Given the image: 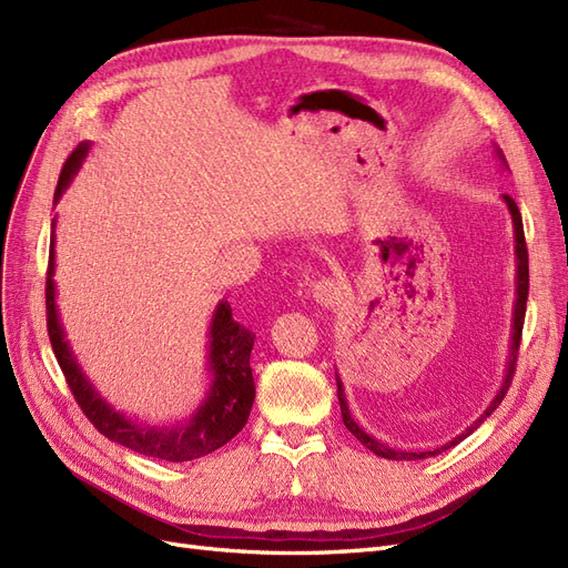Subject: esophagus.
I'll return each mask as SVG.
<instances>
[{"mask_svg": "<svg viewBox=\"0 0 568 568\" xmlns=\"http://www.w3.org/2000/svg\"><path fill=\"white\" fill-rule=\"evenodd\" d=\"M343 294H346V291H343L341 282H336V280L326 277V280H320L313 284V298L324 307H332V305L341 303Z\"/></svg>", "mask_w": 568, "mask_h": 568, "instance_id": "34e87169", "label": "esophagus"}]
</instances>
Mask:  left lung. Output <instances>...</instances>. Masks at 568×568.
<instances>
[{
	"instance_id": "obj_1",
	"label": "left lung",
	"mask_w": 568,
	"mask_h": 568,
	"mask_svg": "<svg viewBox=\"0 0 568 568\" xmlns=\"http://www.w3.org/2000/svg\"><path fill=\"white\" fill-rule=\"evenodd\" d=\"M493 153L495 159L500 161L503 170H509L507 165V159L505 153L497 149L493 144ZM503 201L507 205V211L511 215V227H514V257H517V280H514V284H517V288H514V294H517V301H514V313H511V343H509V355H507V367H505V376H503V384H500V390L495 393V398L488 403V407L480 412L478 419H474L467 428H464L462 434H457L453 440L438 445V448L434 450H395L390 448V445L382 443L376 436L367 434L363 426H359L355 422V417L351 415V407H348V400H346V388H343V382L341 376L336 374V386H338V405H341V417H343V424H346L348 432L365 445V448H369L374 455H379L384 459H426V457H436L445 450L455 448L457 443H462L467 436H471L476 428L484 424L493 412L497 409V405H500L505 400V395L509 390V384H511V376H514V367H517V353H519V343H521V329H524V317H526V301H528V251H526V239H524V222H521V213H519V205L514 203L511 196L503 194Z\"/></svg>"
}]
</instances>
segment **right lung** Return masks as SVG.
<instances>
[{
	"instance_id": "right-lung-1",
	"label": "right lung",
	"mask_w": 568,
	"mask_h": 568,
	"mask_svg": "<svg viewBox=\"0 0 568 568\" xmlns=\"http://www.w3.org/2000/svg\"><path fill=\"white\" fill-rule=\"evenodd\" d=\"M92 144L80 142L78 149L68 156L54 192V203L71 186L82 161L88 159ZM57 217L51 220V246H49V270H47V329L59 367L71 386L78 405L88 419L97 426V432L109 440L125 445V448L156 457L165 462H189L203 455H211L232 440L248 422L251 407L255 400V384L251 372V351L255 334L232 317L227 301H220L209 324V390L201 405L178 424H151L140 417H128L123 409H115L104 395H101L90 376L80 367L78 357L65 338V329L59 317L57 305Z\"/></svg>"
}]
</instances>
